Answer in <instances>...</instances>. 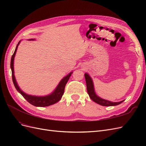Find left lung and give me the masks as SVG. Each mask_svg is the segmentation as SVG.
I'll list each match as a JSON object with an SVG mask.
<instances>
[{
	"label": "left lung",
	"mask_w": 146,
	"mask_h": 146,
	"mask_svg": "<svg viewBox=\"0 0 146 146\" xmlns=\"http://www.w3.org/2000/svg\"><path fill=\"white\" fill-rule=\"evenodd\" d=\"M85 77L86 83V88H87V92L88 93V95H89L90 99L92 101H94V102L102 106L108 107V106H116V105H119L123 102V100H122L121 102H113L109 101L100 98V97L98 96L96 93L93 81H92L91 77L90 76V75L88 73H85Z\"/></svg>",
	"instance_id": "1"
}]
</instances>
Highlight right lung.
I'll return each instance as SVG.
<instances>
[{"instance_id":"add662e5","label":"right lung","mask_w":146,"mask_h":146,"mask_svg":"<svg viewBox=\"0 0 146 146\" xmlns=\"http://www.w3.org/2000/svg\"><path fill=\"white\" fill-rule=\"evenodd\" d=\"M29 41H35V39H29ZM21 40L19 41L18 44H17L14 54L11 56V63H10V67L12 72V79H13V84L16 88V90L18 91L19 93L24 97L25 99L27 100L29 102L32 104L35 107H47V106H50L53 104H55L61 99L62 96L64 94V88L66 83L68 82L69 79L71 76L73 72H70L69 73L67 76L64 77L58 83V85H57L55 89L54 90L52 93L48 94L47 96H32L26 94L23 91L19 88L18 84H17L16 78L15 76V71H14V60L16 54V51L17 49V47L19 45Z\"/></svg>"}]
</instances>
